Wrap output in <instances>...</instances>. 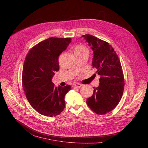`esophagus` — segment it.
Wrapping results in <instances>:
<instances>
[{"instance_id":"esophagus-1","label":"esophagus","mask_w":148,"mask_h":148,"mask_svg":"<svg viewBox=\"0 0 148 148\" xmlns=\"http://www.w3.org/2000/svg\"><path fill=\"white\" fill-rule=\"evenodd\" d=\"M82 86V85L80 84L79 83H75V84H73L72 85V86L73 88H76H76H80Z\"/></svg>"}]
</instances>
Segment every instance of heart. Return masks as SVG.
I'll use <instances>...</instances> for the list:
<instances>
[{"mask_svg":"<svg viewBox=\"0 0 148 148\" xmlns=\"http://www.w3.org/2000/svg\"><path fill=\"white\" fill-rule=\"evenodd\" d=\"M87 51V49L84 46L79 45L75 49V52H81V51Z\"/></svg>","mask_w":148,"mask_h":148,"instance_id":"obj_1","label":"heart"}]
</instances>
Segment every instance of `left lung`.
I'll list each match as a JSON object with an SVG mask.
<instances>
[{
  "label": "left lung",
  "mask_w": 148,
  "mask_h": 148,
  "mask_svg": "<svg viewBox=\"0 0 148 148\" xmlns=\"http://www.w3.org/2000/svg\"><path fill=\"white\" fill-rule=\"evenodd\" d=\"M82 38L93 52L92 66L100 76L99 85L93 87V93L86 104L96 114H104L116 108L123 94L125 83L121 63L109 43L90 35Z\"/></svg>",
  "instance_id": "left-lung-1"
}]
</instances>
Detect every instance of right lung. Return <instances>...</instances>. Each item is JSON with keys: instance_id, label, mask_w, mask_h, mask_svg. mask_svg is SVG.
<instances>
[{"instance_id": "add662e5", "label": "right lung", "mask_w": 148, "mask_h": 148, "mask_svg": "<svg viewBox=\"0 0 148 148\" xmlns=\"http://www.w3.org/2000/svg\"><path fill=\"white\" fill-rule=\"evenodd\" d=\"M70 42L71 38H49L34 46L25 59L23 88L30 105L44 116H56L65 108L64 97L71 86H55L52 79L59 69V55Z\"/></svg>"}]
</instances>
